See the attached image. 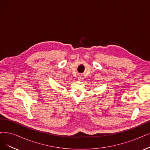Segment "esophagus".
I'll return each mask as SVG.
<instances>
[{
  "label": "esophagus",
  "mask_w": 150,
  "mask_h": 150,
  "mask_svg": "<svg viewBox=\"0 0 150 150\" xmlns=\"http://www.w3.org/2000/svg\"><path fill=\"white\" fill-rule=\"evenodd\" d=\"M78 80L80 81H82L83 80V76L82 75H79L78 76Z\"/></svg>",
  "instance_id": "1"
}]
</instances>
